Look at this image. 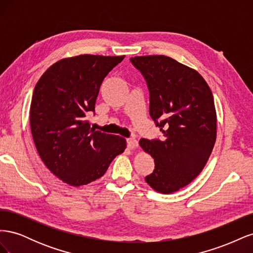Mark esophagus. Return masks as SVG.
<instances>
[{"label":"esophagus","mask_w":253,"mask_h":253,"mask_svg":"<svg viewBox=\"0 0 253 253\" xmlns=\"http://www.w3.org/2000/svg\"><path fill=\"white\" fill-rule=\"evenodd\" d=\"M126 143H127V147L129 149H136L137 147H138V141H137L135 138H127Z\"/></svg>","instance_id":"1"}]
</instances>
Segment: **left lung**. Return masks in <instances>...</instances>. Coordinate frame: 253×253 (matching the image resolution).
<instances>
[{
  "label": "left lung",
  "instance_id": "obj_1",
  "mask_svg": "<svg viewBox=\"0 0 253 253\" xmlns=\"http://www.w3.org/2000/svg\"><path fill=\"white\" fill-rule=\"evenodd\" d=\"M129 61L147 82L150 116L164 134L162 139L139 140L155 164L145 181L157 192H176L202 172L215 143L212 91L196 71L170 57L142 56Z\"/></svg>",
  "mask_w": 253,
  "mask_h": 253
}]
</instances>
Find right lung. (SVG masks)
<instances>
[{
    "mask_svg": "<svg viewBox=\"0 0 253 253\" xmlns=\"http://www.w3.org/2000/svg\"><path fill=\"white\" fill-rule=\"evenodd\" d=\"M125 56L80 55L52 64L36 84L30 104V128L44 165L58 178L79 187L94 181L121 154L120 136L90 128L101 83Z\"/></svg>",
    "mask_w": 253,
    "mask_h": 253,
    "instance_id": "1",
    "label": "right lung"
}]
</instances>
